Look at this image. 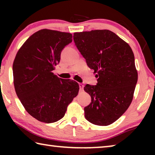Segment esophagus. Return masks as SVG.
I'll list each match as a JSON object with an SVG mask.
<instances>
[{"label":"esophagus","instance_id":"1","mask_svg":"<svg viewBox=\"0 0 155 155\" xmlns=\"http://www.w3.org/2000/svg\"><path fill=\"white\" fill-rule=\"evenodd\" d=\"M78 85H79L80 90H81V91H83V87H84L83 84H82V83H79V84H78Z\"/></svg>","mask_w":155,"mask_h":155}]
</instances>
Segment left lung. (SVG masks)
Here are the masks:
<instances>
[{"mask_svg":"<svg viewBox=\"0 0 155 155\" xmlns=\"http://www.w3.org/2000/svg\"><path fill=\"white\" fill-rule=\"evenodd\" d=\"M73 39L98 78L96 85L84 87L91 99L84 108L85 118L96 125L111 124L127 111L133 98L137 72L132 49L109 30L74 33Z\"/></svg>","mask_w":155,"mask_h":155,"instance_id":"1","label":"left lung"}]
</instances>
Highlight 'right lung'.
Returning <instances> with one entry per match:
<instances>
[{
  "instance_id": "obj_1",
  "label": "right lung",
  "mask_w": 155,
  "mask_h": 155,
  "mask_svg": "<svg viewBox=\"0 0 155 155\" xmlns=\"http://www.w3.org/2000/svg\"><path fill=\"white\" fill-rule=\"evenodd\" d=\"M72 38L69 33L41 29L28 38L15 57V92L26 111L40 122L61 120L79 90L76 81L60 78L52 72Z\"/></svg>"
}]
</instances>
